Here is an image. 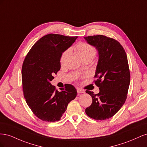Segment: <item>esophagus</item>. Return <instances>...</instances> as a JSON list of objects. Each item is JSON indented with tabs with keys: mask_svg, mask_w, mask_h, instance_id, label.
Masks as SVG:
<instances>
[{
	"mask_svg": "<svg viewBox=\"0 0 147 147\" xmlns=\"http://www.w3.org/2000/svg\"><path fill=\"white\" fill-rule=\"evenodd\" d=\"M77 91L78 93H84V92H85V91H84L83 90H82V89H80V88H77Z\"/></svg>",
	"mask_w": 147,
	"mask_h": 147,
	"instance_id": "1",
	"label": "esophagus"
}]
</instances>
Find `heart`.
Masks as SVG:
<instances>
[{
    "instance_id": "1",
    "label": "heart",
    "mask_w": 147,
    "mask_h": 147,
    "mask_svg": "<svg viewBox=\"0 0 147 147\" xmlns=\"http://www.w3.org/2000/svg\"><path fill=\"white\" fill-rule=\"evenodd\" d=\"M75 50L78 52V55L80 56L83 59L88 57H94L96 55V48L90 44L85 42H80L75 46ZM69 52V49L65 50L61 56L60 63H63L66 56Z\"/></svg>"
}]
</instances>
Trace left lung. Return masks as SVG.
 <instances>
[{
    "instance_id": "obj_1",
    "label": "left lung",
    "mask_w": 147,
    "mask_h": 147,
    "mask_svg": "<svg viewBox=\"0 0 147 147\" xmlns=\"http://www.w3.org/2000/svg\"><path fill=\"white\" fill-rule=\"evenodd\" d=\"M99 52L94 80L99 88L98 94L86 90L92 99L85 109L89 117L96 120L109 119L122 107L127 98L130 84V71L126 53L116 40L102 35L84 37Z\"/></svg>"
}]
</instances>
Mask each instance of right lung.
<instances>
[{"mask_svg":"<svg viewBox=\"0 0 147 147\" xmlns=\"http://www.w3.org/2000/svg\"><path fill=\"white\" fill-rule=\"evenodd\" d=\"M49 34L40 38L26 55L22 66V86L26 103L33 113L43 121H59L77 90L67 84L61 91L51 85L61 69L60 57L77 38Z\"/></svg>","mask_w":147,"mask_h":147,"instance_id":"obj_1","label":"right lung"}]
</instances>
